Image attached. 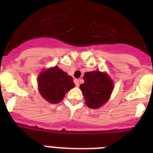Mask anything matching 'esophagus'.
Masks as SVG:
<instances>
[{
  "mask_svg": "<svg viewBox=\"0 0 153 153\" xmlns=\"http://www.w3.org/2000/svg\"><path fill=\"white\" fill-rule=\"evenodd\" d=\"M74 84H75V86H79V81L78 80V79H74Z\"/></svg>",
  "mask_w": 153,
  "mask_h": 153,
  "instance_id": "34e87169",
  "label": "esophagus"
}]
</instances>
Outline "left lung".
I'll use <instances>...</instances> for the list:
<instances>
[{
  "label": "left lung",
  "instance_id": "obj_1",
  "mask_svg": "<svg viewBox=\"0 0 153 153\" xmlns=\"http://www.w3.org/2000/svg\"><path fill=\"white\" fill-rule=\"evenodd\" d=\"M84 83L80 85L86 105L91 109H98L109 100L114 90V82L105 72L100 71L86 72Z\"/></svg>",
  "mask_w": 153,
  "mask_h": 153
}]
</instances>
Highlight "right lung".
Instances as JSON below:
<instances>
[{"instance_id": "1", "label": "right lung", "mask_w": 153, "mask_h": 153, "mask_svg": "<svg viewBox=\"0 0 153 153\" xmlns=\"http://www.w3.org/2000/svg\"><path fill=\"white\" fill-rule=\"evenodd\" d=\"M37 80L41 96L53 104L61 102L65 94L75 86L72 77L58 67L44 70L39 74Z\"/></svg>"}]
</instances>
